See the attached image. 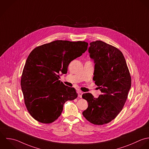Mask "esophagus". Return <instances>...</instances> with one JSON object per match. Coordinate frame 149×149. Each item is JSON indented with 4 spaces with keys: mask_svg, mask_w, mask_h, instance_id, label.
<instances>
[{
    "mask_svg": "<svg viewBox=\"0 0 149 149\" xmlns=\"http://www.w3.org/2000/svg\"><path fill=\"white\" fill-rule=\"evenodd\" d=\"M77 94H78V96H79V97H80V98H81V97H82V95H83V93L82 91H79L77 92Z\"/></svg>",
    "mask_w": 149,
    "mask_h": 149,
    "instance_id": "34e87169",
    "label": "esophagus"
}]
</instances>
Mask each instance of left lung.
<instances>
[{"instance_id": "1", "label": "left lung", "mask_w": 149, "mask_h": 149, "mask_svg": "<svg viewBox=\"0 0 149 149\" xmlns=\"http://www.w3.org/2000/svg\"><path fill=\"white\" fill-rule=\"evenodd\" d=\"M90 57L95 64L93 80L102 93L94 98L90 93L82 98L88 103L83 112L91 123L103 125L114 119L123 109L131 86L130 72L123 53L102 41L90 43Z\"/></svg>"}]
</instances>
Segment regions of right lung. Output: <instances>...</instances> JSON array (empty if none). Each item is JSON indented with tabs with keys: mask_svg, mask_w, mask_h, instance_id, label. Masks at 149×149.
<instances>
[{
	"mask_svg": "<svg viewBox=\"0 0 149 149\" xmlns=\"http://www.w3.org/2000/svg\"><path fill=\"white\" fill-rule=\"evenodd\" d=\"M88 43L55 40L39 46L29 54L24 66L21 86L25 104L38 121L49 124L61 114L63 104L77 97L73 87L59 80L70 62L87 50Z\"/></svg>",
	"mask_w": 149,
	"mask_h": 149,
	"instance_id": "obj_1",
	"label": "right lung"
}]
</instances>
